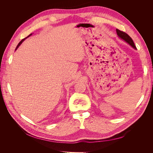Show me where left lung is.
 Returning a JSON list of instances; mask_svg holds the SVG:
<instances>
[{
	"instance_id": "left-lung-1",
	"label": "left lung",
	"mask_w": 153,
	"mask_h": 153,
	"mask_svg": "<svg viewBox=\"0 0 153 153\" xmlns=\"http://www.w3.org/2000/svg\"><path fill=\"white\" fill-rule=\"evenodd\" d=\"M116 32H117V35H118L119 38H121V39H124L125 41H126V42L130 45L132 47H133L134 48L136 49V47H135V44H134L133 39H131V37L129 36L128 34H126V32L120 30L119 29H116Z\"/></svg>"
}]
</instances>
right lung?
I'll return each instance as SVG.
<instances>
[{
  "label": "right lung",
  "instance_id": "right-lung-1",
  "mask_svg": "<svg viewBox=\"0 0 153 153\" xmlns=\"http://www.w3.org/2000/svg\"><path fill=\"white\" fill-rule=\"evenodd\" d=\"M31 34H30V35H29V36H27V38H28V37H29L30 36H31ZM25 39V38H24V39H22V41H20V42L19 43H18V45H17V47H16V49H17V48H18V47H19V46H20V45H21V44L22 43V42H23V41H24Z\"/></svg>",
  "mask_w": 153,
  "mask_h": 153
}]
</instances>
